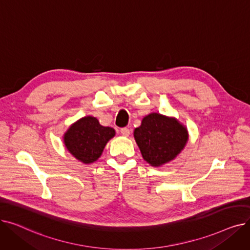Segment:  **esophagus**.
<instances>
[{
  "instance_id": "1",
  "label": "esophagus",
  "mask_w": 250,
  "mask_h": 250,
  "mask_svg": "<svg viewBox=\"0 0 250 250\" xmlns=\"http://www.w3.org/2000/svg\"><path fill=\"white\" fill-rule=\"evenodd\" d=\"M121 134L125 137H128L130 134V130L127 127H123V128H121Z\"/></svg>"
}]
</instances>
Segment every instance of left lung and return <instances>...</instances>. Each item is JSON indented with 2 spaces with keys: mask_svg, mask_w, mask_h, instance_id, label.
<instances>
[{
  "mask_svg": "<svg viewBox=\"0 0 250 250\" xmlns=\"http://www.w3.org/2000/svg\"><path fill=\"white\" fill-rule=\"evenodd\" d=\"M134 136L143 158L155 167L174 159L188 139L185 126L174 118L159 113L144 117Z\"/></svg>",
  "mask_w": 250,
  "mask_h": 250,
  "instance_id": "left-lung-1",
  "label": "left lung"
}]
</instances>
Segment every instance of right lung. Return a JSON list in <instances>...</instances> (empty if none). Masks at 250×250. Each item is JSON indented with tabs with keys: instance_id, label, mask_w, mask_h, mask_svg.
Returning a JSON list of instances; mask_svg holds the SVG:
<instances>
[{
	"instance_id": "add662e5",
	"label": "right lung",
	"mask_w": 250,
	"mask_h": 250,
	"mask_svg": "<svg viewBox=\"0 0 250 250\" xmlns=\"http://www.w3.org/2000/svg\"><path fill=\"white\" fill-rule=\"evenodd\" d=\"M114 135L112 127L102 126L97 118L86 116L68 129L64 134L63 142L74 157L88 164L99 158L106 143Z\"/></svg>"
}]
</instances>
